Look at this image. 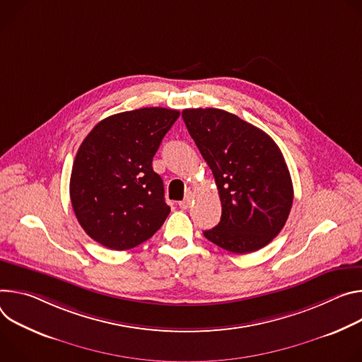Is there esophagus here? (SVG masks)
<instances>
[{
  "instance_id": "34e87169",
  "label": "esophagus",
  "mask_w": 362,
  "mask_h": 362,
  "mask_svg": "<svg viewBox=\"0 0 362 362\" xmlns=\"http://www.w3.org/2000/svg\"><path fill=\"white\" fill-rule=\"evenodd\" d=\"M192 203H194V194H192V192H188V194L185 195V198L182 199V202H180V207L184 209V210H187V209L191 207Z\"/></svg>"
}]
</instances>
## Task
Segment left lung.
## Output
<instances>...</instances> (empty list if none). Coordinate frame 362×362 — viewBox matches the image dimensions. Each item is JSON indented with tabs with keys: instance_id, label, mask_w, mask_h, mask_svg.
<instances>
[{
	"instance_id": "8db88e82",
	"label": "left lung",
	"mask_w": 362,
	"mask_h": 362,
	"mask_svg": "<svg viewBox=\"0 0 362 362\" xmlns=\"http://www.w3.org/2000/svg\"><path fill=\"white\" fill-rule=\"evenodd\" d=\"M182 119L213 171L220 223L204 235L231 253H252L284 228L293 203L292 178L276 142L221 109H185Z\"/></svg>"
}]
</instances>
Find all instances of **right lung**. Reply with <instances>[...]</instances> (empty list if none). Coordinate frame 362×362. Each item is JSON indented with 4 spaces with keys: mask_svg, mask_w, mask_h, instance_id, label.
<instances>
[{
    "mask_svg": "<svg viewBox=\"0 0 362 362\" xmlns=\"http://www.w3.org/2000/svg\"><path fill=\"white\" fill-rule=\"evenodd\" d=\"M180 112L142 107L112 115L80 145L70 177L77 221L95 242L112 250L151 238L171 209L152 158Z\"/></svg>",
    "mask_w": 362,
    "mask_h": 362,
    "instance_id": "obj_1",
    "label": "right lung"
}]
</instances>
